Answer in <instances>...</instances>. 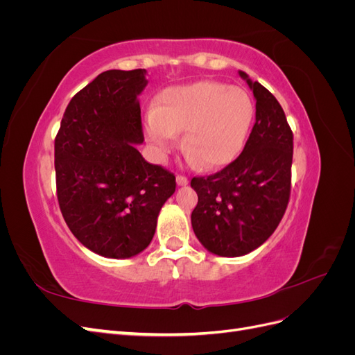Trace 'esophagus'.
<instances>
[{
	"instance_id": "34e87169",
	"label": "esophagus",
	"mask_w": 355,
	"mask_h": 355,
	"mask_svg": "<svg viewBox=\"0 0 355 355\" xmlns=\"http://www.w3.org/2000/svg\"><path fill=\"white\" fill-rule=\"evenodd\" d=\"M176 182H178L179 187H185V185H188V178L179 175V176H176Z\"/></svg>"
}]
</instances>
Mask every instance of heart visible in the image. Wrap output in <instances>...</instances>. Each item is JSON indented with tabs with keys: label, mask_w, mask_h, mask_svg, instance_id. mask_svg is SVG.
I'll return each mask as SVG.
<instances>
[{
	"label": "heart",
	"mask_w": 355,
	"mask_h": 355,
	"mask_svg": "<svg viewBox=\"0 0 355 355\" xmlns=\"http://www.w3.org/2000/svg\"><path fill=\"white\" fill-rule=\"evenodd\" d=\"M254 115L250 94L218 81L168 87L155 111L146 115L145 135L158 159H164L184 133L191 163L220 168L239 157Z\"/></svg>",
	"instance_id": "1"
}]
</instances>
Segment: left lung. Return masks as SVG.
<instances>
[{"instance_id": "8db88e82", "label": "left lung", "mask_w": 355, "mask_h": 355, "mask_svg": "<svg viewBox=\"0 0 355 355\" xmlns=\"http://www.w3.org/2000/svg\"><path fill=\"white\" fill-rule=\"evenodd\" d=\"M249 84L256 99V123L243 153L220 171L192 178L198 196L192 230L206 249L237 257L262 245L287 209L292 180L293 133L282 105L262 84Z\"/></svg>"}]
</instances>
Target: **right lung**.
<instances>
[{
	"label": "right lung",
	"mask_w": 355,
	"mask_h": 355,
	"mask_svg": "<svg viewBox=\"0 0 355 355\" xmlns=\"http://www.w3.org/2000/svg\"><path fill=\"white\" fill-rule=\"evenodd\" d=\"M146 71L99 73L71 99L55 141L56 188L71 232L89 250L127 259L151 243L176 178L149 164L137 96Z\"/></svg>",
	"instance_id": "right-lung-1"
}]
</instances>
